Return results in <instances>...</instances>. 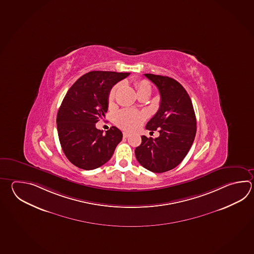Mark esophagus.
Returning a JSON list of instances; mask_svg holds the SVG:
<instances>
[{
  "label": "esophagus",
  "mask_w": 254,
  "mask_h": 254,
  "mask_svg": "<svg viewBox=\"0 0 254 254\" xmlns=\"http://www.w3.org/2000/svg\"><path fill=\"white\" fill-rule=\"evenodd\" d=\"M130 133H128V132H124V133H123V136H124V137H128Z\"/></svg>",
  "instance_id": "esophagus-1"
}]
</instances>
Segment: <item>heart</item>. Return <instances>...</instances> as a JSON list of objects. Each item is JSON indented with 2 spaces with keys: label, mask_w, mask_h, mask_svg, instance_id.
I'll return each mask as SVG.
<instances>
[{
  "label": "heart",
  "mask_w": 254,
  "mask_h": 254,
  "mask_svg": "<svg viewBox=\"0 0 254 254\" xmlns=\"http://www.w3.org/2000/svg\"><path fill=\"white\" fill-rule=\"evenodd\" d=\"M135 86L137 90V93H139L140 91H143L145 89H151L150 84L145 79L136 81L135 82ZM119 88V85L117 84L110 89L109 97H108L109 104L113 103L116 93H117ZM145 119H146V114L145 112L135 110V109H121L115 115L116 124L125 130L137 129L140 126L144 123Z\"/></svg>",
  "instance_id": "heart-1"
}]
</instances>
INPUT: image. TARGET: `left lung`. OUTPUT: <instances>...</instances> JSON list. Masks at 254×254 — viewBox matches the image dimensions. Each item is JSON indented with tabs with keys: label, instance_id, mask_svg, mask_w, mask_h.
<instances>
[{
	"label": "left lung",
	"instance_id": "8db88e82",
	"mask_svg": "<svg viewBox=\"0 0 254 254\" xmlns=\"http://www.w3.org/2000/svg\"><path fill=\"white\" fill-rule=\"evenodd\" d=\"M158 88L160 107L146 124V129H158L153 139L142 135L135 148L136 160L145 169L164 173L178 166L190 150L196 134V119L191 99L180 83L174 78L145 74Z\"/></svg>",
	"mask_w": 254,
	"mask_h": 254
}]
</instances>
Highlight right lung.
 Masks as SVG:
<instances>
[{"mask_svg":"<svg viewBox=\"0 0 254 254\" xmlns=\"http://www.w3.org/2000/svg\"><path fill=\"white\" fill-rule=\"evenodd\" d=\"M127 72L90 71L78 78L67 90L57 115L59 139L63 152L74 166L92 170L103 166L122 140L116 127L106 131L96 123L109 108V91Z\"/></svg>","mask_w":254,"mask_h":254,"instance_id":"obj_1","label":"right lung"}]
</instances>
